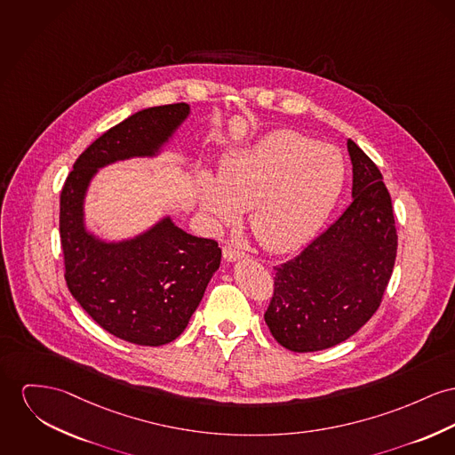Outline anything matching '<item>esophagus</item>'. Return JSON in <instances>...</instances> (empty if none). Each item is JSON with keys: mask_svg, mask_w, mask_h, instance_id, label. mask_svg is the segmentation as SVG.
Returning <instances> with one entry per match:
<instances>
[{"mask_svg": "<svg viewBox=\"0 0 455 455\" xmlns=\"http://www.w3.org/2000/svg\"><path fill=\"white\" fill-rule=\"evenodd\" d=\"M222 255H224V259H226L228 262H236V260H240V259H244V257H246V255H244V251L238 250V248H235V246H231V244H226V246L222 248Z\"/></svg>", "mask_w": 455, "mask_h": 455, "instance_id": "obj_1", "label": "esophagus"}]
</instances>
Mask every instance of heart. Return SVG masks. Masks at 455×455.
Here are the masks:
<instances>
[{
    "mask_svg": "<svg viewBox=\"0 0 455 455\" xmlns=\"http://www.w3.org/2000/svg\"><path fill=\"white\" fill-rule=\"evenodd\" d=\"M345 181L338 148L295 131H275L229 153L219 180L204 176L198 202L213 224H235L250 211L255 240L274 253L300 248L333 211Z\"/></svg>",
    "mask_w": 455,
    "mask_h": 455,
    "instance_id": "1",
    "label": "heart"
}]
</instances>
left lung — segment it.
<instances>
[{
    "instance_id": "left-lung-1",
    "label": "left lung",
    "mask_w": 455,
    "mask_h": 455,
    "mask_svg": "<svg viewBox=\"0 0 455 455\" xmlns=\"http://www.w3.org/2000/svg\"><path fill=\"white\" fill-rule=\"evenodd\" d=\"M347 147L354 202L300 255L274 267L264 319L291 352L331 348L357 333L394 273L398 236L390 193L376 164L352 140Z\"/></svg>"
}]
</instances>
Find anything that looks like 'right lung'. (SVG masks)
<instances>
[{
	"label": "right lung",
	"mask_w": 455,
	"mask_h": 455,
	"mask_svg": "<svg viewBox=\"0 0 455 455\" xmlns=\"http://www.w3.org/2000/svg\"><path fill=\"white\" fill-rule=\"evenodd\" d=\"M188 116L186 103L136 112L79 155L61 188L67 286L96 324L136 345L160 347L184 331L220 266V248L188 235L171 217L132 240L103 242L86 231L84 196L100 167L156 155Z\"/></svg>",
	"instance_id": "add662e5"
}]
</instances>
